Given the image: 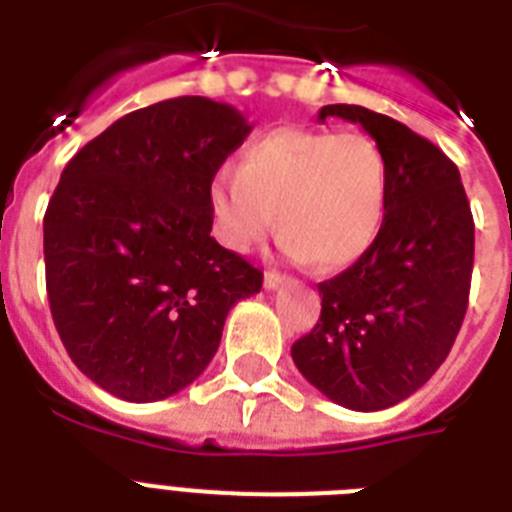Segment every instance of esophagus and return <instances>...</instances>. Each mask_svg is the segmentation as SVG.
<instances>
[{"label":"esophagus","instance_id":"34e87169","mask_svg":"<svg viewBox=\"0 0 512 512\" xmlns=\"http://www.w3.org/2000/svg\"><path fill=\"white\" fill-rule=\"evenodd\" d=\"M263 284H265V289H279L281 284H287V276H281L279 271H265Z\"/></svg>","mask_w":512,"mask_h":512}]
</instances>
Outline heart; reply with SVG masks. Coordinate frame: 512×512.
I'll use <instances>...</instances> for the list:
<instances>
[{"label":"heart","mask_w":512,"mask_h":512,"mask_svg":"<svg viewBox=\"0 0 512 512\" xmlns=\"http://www.w3.org/2000/svg\"><path fill=\"white\" fill-rule=\"evenodd\" d=\"M209 207L225 247L249 252L273 231L319 268H348L372 247L388 209V162L361 132L279 127L249 143L241 167H220Z\"/></svg>","instance_id":"1"}]
</instances>
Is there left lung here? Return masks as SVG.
Returning <instances> with one entry per match:
<instances>
[{"mask_svg": "<svg viewBox=\"0 0 512 512\" xmlns=\"http://www.w3.org/2000/svg\"><path fill=\"white\" fill-rule=\"evenodd\" d=\"M361 124L388 162V209L366 255L321 281V319L292 345L329 401L380 412L444 364L468 311L476 225L460 170L406 124L364 106H324L319 122Z\"/></svg>", "mask_w": 512, "mask_h": 512, "instance_id": "left-lung-1", "label": "left lung"}]
</instances>
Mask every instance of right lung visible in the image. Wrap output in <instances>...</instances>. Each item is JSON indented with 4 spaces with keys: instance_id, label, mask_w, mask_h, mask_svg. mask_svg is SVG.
I'll return each instance as SVG.
<instances>
[{
    "instance_id": "obj_1",
    "label": "right lung",
    "mask_w": 512,
    "mask_h": 512,
    "mask_svg": "<svg viewBox=\"0 0 512 512\" xmlns=\"http://www.w3.org/2000/svg\"><path fill=\"white\" fill-rule=\"evenodd\" d=\"M252 124L185 95L116 119L66 164L44 212L47 297L68 356L124 401L199 377L263 273L212 231L209 183Z\"/></svg>"
}]
</instances>
